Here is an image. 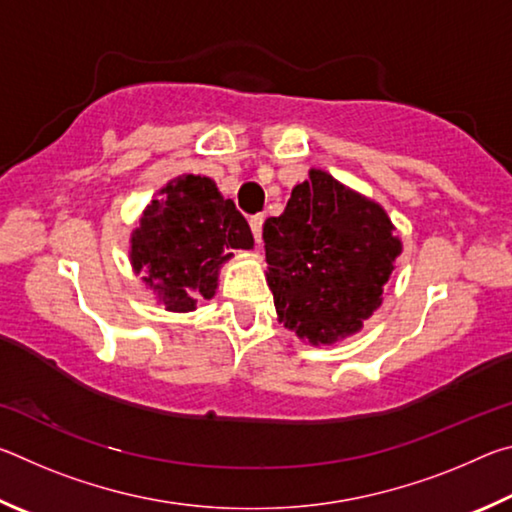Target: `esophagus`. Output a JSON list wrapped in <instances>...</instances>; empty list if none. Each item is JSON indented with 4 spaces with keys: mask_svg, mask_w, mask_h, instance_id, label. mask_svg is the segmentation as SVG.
I'll return each mask as SVG.
<instances>
[{
    "mask_svg": "<svg viewBox=\"0 0 512 512\" xmlns=\"http://www.w3.org/2000/svg\"><path fill=\"white\" fill-rule=\"evenodd\" d=\"M262 225H264V216H253V219H250V230H253L257 246L262 244Z\"/></svg>",
    "mask_w": 512,
    "mask_h": 512,
    "instance_id": "34e87169",
    "label": "esophagus"
}]
</instances>
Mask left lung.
Instances as JSON below:
<instances>
[{
    "label": "left lung",
    "instance_id": "obj_1",
    "mask_svg": "<svg viewBox=\"0 0 512 512\" xmlns=\"http://www.w3.org/2000/svg\"><path fill=\"white\" fill-rule=\"evenodd\" d=\"M264 244L277 318L311 345L359 332L402 253L384 207L320 169L266 219Z\"/></svg>",
    "mask_w": 512,
    "mask_h": 512
}]
</instances>
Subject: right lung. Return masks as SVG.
<instances>
[{"label": "right lung", "mask_w": 512, "mask_h": 512, "mask_svg": "<svg viewBox=\"0 0 512 512\" xmlns=\"http://www.w3.org/2000/svg\"><path fill=\"white\" fill-rule=\"evenodd\" d=\"M146 205L131 235V264L169 311L214 298L232 250L253 248L248 221L207 176H180Z\"/></svg>", "instance_id": "obj_1"}]
</instances>
